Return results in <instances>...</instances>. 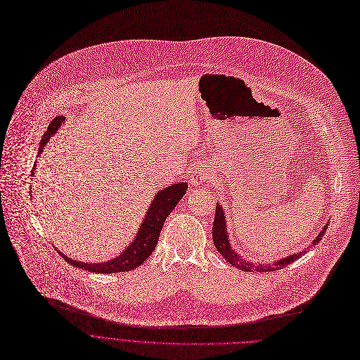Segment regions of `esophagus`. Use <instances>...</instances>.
<instances>
[{
    "label": "esophagus",
    "mask_w": 360,
    "mask_h": 360,
    "mask_svg": "<svg viewBox=\"0 0 360 360\" xmlns=\"http://www.w3.org/2000/svg\"><path fill=\"white\" fill-rule=\"evenodd\" d=\"M208 179H210L208 171L204 169V168H201L200 171L192 174V176H191V184L195 185V186H198V185H202L204 182H207Z\"/></svg>",
    "instance_id": "34e87169"
}]
</instances>
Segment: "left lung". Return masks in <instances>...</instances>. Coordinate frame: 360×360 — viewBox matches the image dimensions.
Segmentation results:
<instances>
[{
    "instance_id": "8db88e82",
    "label": "left lung",
    "mask_w": 360,
    "mask_h": 360,
    "mask_svg": "<svg viewBox=\"0 0 360 360\" xmlns=\"http://www.w3.org/2000/svg\"><path fill=\"white\" fill-rule=\"evenodd\" d=\"M225 214L221 208L219 204H217V210H215V218H214V225H212V240H214V245L217 248V251L230 263L231 266L243 270V271H276V270H281L283 267L288 266L292 261H296L297 258H300L303 254H306V251L309 250L304 248L303 251L297 252V254H291L285 258L277 259V261H271V263H263V264H252L251 261H245L244 258L240 257V254H237L231 245H230V240H228V231H226V225H225ZM326 228H328V224L323 226V230L317 234V237L313 240V243L310 245H316L320 243V240L324 236Z\"/></svg>"
}]
</instances>
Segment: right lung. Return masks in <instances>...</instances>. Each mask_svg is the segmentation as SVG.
Instances as JSON below:
<instances>
[{
  "label": "right lung",
  "instance_id": "add662e5",
  "mask_svg": "<svg viewBox=\"0 0 360 360\" xmlns=\"http://www.w3.org/2000/svg\"><path fill=\"white\" fill-rule=\"evenodd\" d=\"M64 123V116H56L51 123L49 124V129L46 130V134L41 139V145L39 148V155L43 152L46 143L49 139L57 132L60 126ZM37 155V156H39ZM36 169V163L34 168ZM34 175V171L31 172V176ZM188 189L186 182H178L171 186L163 188L162 191H158L155 198L145 215V219L141 224V228L138 230V234L135 240L127 245L124 251H122L120 255L105 261V263H82V261H76L69 258L68 255L61 254V257L68 261V263L73 267L83 269L86 271L91 273H103V274H110V273H123V271H130L136 267H139L145 259L149 258L152 251L155 250L159 234L163 226V222H165L167 217L172 212V210L176 207V204L182 200Z\"/></svg>",
  "mask_w": 360,
  "mask_h": 360
}]
</instances>
